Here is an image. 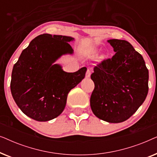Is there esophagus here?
<instances>
[{"mask_svg": "<svg viewBox=\"0 0 157 157\" xmlns=\"http://www.w3.org/2000/svg\"><path fill=\"white\" fill-rule=\"evenodd\" d=\"M91 69H87L86 71V78H89L90 76H91Z\"/></svg>", "mask_w": 157, "mask_h": 157, "instance_id": "esophagus-1", "label": "esophagus"}]
</instances>
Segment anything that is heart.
Here are the masks:
<instances>
[{
  "instance_id": "heart-1",
  "label": "heart",
  "mask_w": 157,
  "mask_h": 157,
  "mask_svg": "<svg viewBox=\"0 0 157 157\" xmlns=\"http://www.w3.org/2000/svg\"><path fill=\"white\" fill-rule=\"evenodd\" d=\"M98 49L95 46H88L81 50V54L86 59H94L98 56ZM103 58V56L101 57Z\"/></svg>"
}]
</instances>
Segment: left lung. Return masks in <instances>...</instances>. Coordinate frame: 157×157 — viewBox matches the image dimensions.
<instances>
[{
  "instance_id": "obj_1",
  "label": "left lung",
  "mask_w": 157,
  "mask_h": 157,
  "mask_svg": "<svg viewBox=\"0 0 157 157\" xmlns=\"http://www.w3.org/2000/svg\"><path fill=\"white\" fill-rule=\"evenodd\" d=\"M107 42L116 53L94 68L90 98L94 114L109 123H121L136 112L149 91V71L142 56L125 40Z\"/></svg>"
}]
</instances>
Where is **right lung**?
Returning <instances> with one entry per match:
<instances>
[{
	"mask_svg": "<svg viewBox=\"0 0 157 157\" xmlns=\"http://www.w3.org/2000/svg\"><path fill=\"white\" fill-rule=\"evenodd\" d=\"M71 36L44 33L36 37L22 51L13 68L10 91L17 106L27 117L48 121L65 109L68 94L84 78L87 68L64 71L56 61L72 55Z\"/></svg>",
	"mask_w": 157,
	"mask_h": 157,
	"instance_id": "right-lung-1",
	"label": "right lung"
}]
</instances>
